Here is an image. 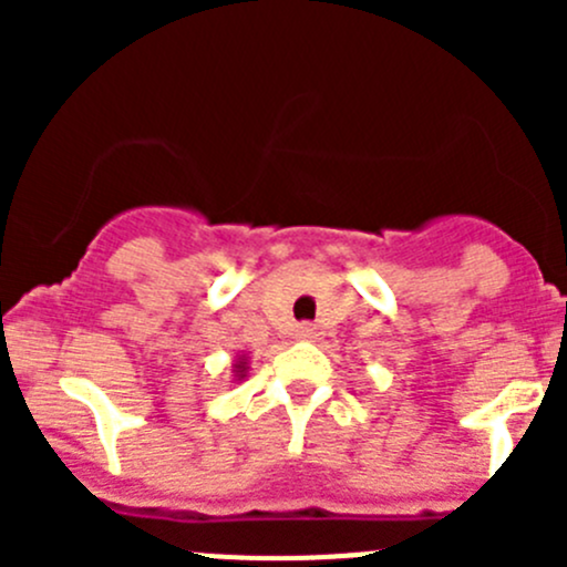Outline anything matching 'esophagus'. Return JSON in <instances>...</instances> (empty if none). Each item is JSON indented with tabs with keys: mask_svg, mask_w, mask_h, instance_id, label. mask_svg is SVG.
I'll use <instances>...</instances> for the list:
<instances>
[{
	"mask_svg": "<svg viewBox=\"0 0 567 567\" xmlns=\"http://www.w3.org/2000/svg\"><path fill=\"white\" fill-rule=\"evenodd\" d=\"M296 337H299V340L312 342V340H318V329L312 323H301L299 329H296Z\"/></svg>",
	"mask_w": 567,
	"mask_h": 567,
	"instance_id": "esophagus-1",
	"label": "esophagus"
}]
</instances>
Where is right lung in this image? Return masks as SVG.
<instances>
[{
  "label": "right lung",
  "instance_id": "add662e5",
  "mask_svg": "<svg viewBox=\"0 0 567 567\" xmlns=\"http://www.w3.org/2000/svg\"><path fill=\"white\" fill-rule=\"evenodd\" d=\"M247 373H249V357L241 351L236 359H233V381L241 384V381L247 379Z\"/></svg>",
  "mask_w": 567,
  "mask_h": 567
}]
</instances>
